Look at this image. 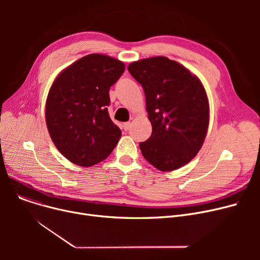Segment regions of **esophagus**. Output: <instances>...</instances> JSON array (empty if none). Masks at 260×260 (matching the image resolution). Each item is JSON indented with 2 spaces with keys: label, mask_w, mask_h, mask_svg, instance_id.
<instances>
[{
  "label": "esophagus",
  "mask_w": 260,
  "mask_h": 260,
  "mask_svg": "<svg viewBox=\"0 0 260 260\" xmlns=\"http://www.w3.org/2000/svg\"><path fill=\"white\" fill-rule=\"evenodd\" d=\"M131 125H132V124H131V122H125L124 124H123V129H124L125 132H126V131H128V129L131 128Z\"/></svg>",
  "instance_id": "esophagus-1"
}]
</instances>
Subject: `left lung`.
<instances>
[{
	"instance_id": "left-lung-1",
	"label": "left lung",
	"mask_w": 260,
	"mask_h": 260,
	"mask_svg": "<svg viewBox=\"0 0 260 260\" xmlns=\"http://www.w3.org/2000/svg\"><path fill=\"white\" fill-rule=\"evenodd\" d=\"M129 74L142 85L152 135L139 146L143 157L162 172L192 160L206 139L210 107L201 81L178 62L153 57L133 62Z\"/></svg>"
}]
</instances>
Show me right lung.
<instances>
[{"mask_svg": "<svg viewBox=\"0 0 260 260\" xmlns=\"http://www.w3.org/2000/svg\"><path fill=\"white\" fill-rule=\"evenodd\" d=\"M124 63L91 53L66 67L49 89L45 118L58 151L80 167L106 159L121 131L107 112L109 88L124 73Z\"/></svg>", "mask_w": 260, "mask_h": 260, "instance_id": "add662e5", "label": "right lung"}]
</instances>
